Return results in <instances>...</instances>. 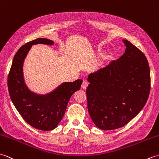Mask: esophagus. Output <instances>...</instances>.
I'll use <instances>...</instances> for the list:
<instances>
[{"mask_svg": "<svg viewBox=\"0 0 159 159\" xmlns=\"http://www.w3.org/2000/svg\"><path fill=\"white\" fill-rule=\"evenodd\" d=\"M88 86H89V83H88L86 81H84L82 84V89H86Z\"/></svg>", "mask_w": 159, "mask_h": 159, "instance_id": "obj_1", "label": "esophagus"}]
</instances>
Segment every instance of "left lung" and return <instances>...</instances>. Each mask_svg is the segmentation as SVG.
Masks as SVG:
<instances>
[{"mask_svg":"<svg viewBox=\"0 0 159 159\" xmlns=\"http://www.w3.org/2000/svg\"><path fill=\"white\" fill-rule=\"evenodd\" d=\"M122 41L125 54L88 77V110L95 125L102 130L124 126L139 114L149 97L148 60L130 41Z\"/></svg>","mask_w":159,"mask_h":159,"instance_id":"8db88e82","label":"left lung"}]
</instances>
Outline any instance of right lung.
<instances>
[{"mask_svg": "<svg viewBox=\"0 0 159 159\" xmlns=\"http://www.w3.org/2000/svg\"><path fill=\"white\" fill-rule=\"evenodd\" d=\"M37 44L52 45L54 41L38 38L19 49L14 56L8 75V89L14 106L28 124L39 130H51L61 121L70 97L80 89L82 80L62 83L45 94L29 90L24 78L23 65L32 45Z\"/></svg>", "mask_w": 159, "mask_h": 159, "instance_id": "obj_1", "label": "right lung"}]
</instances>
